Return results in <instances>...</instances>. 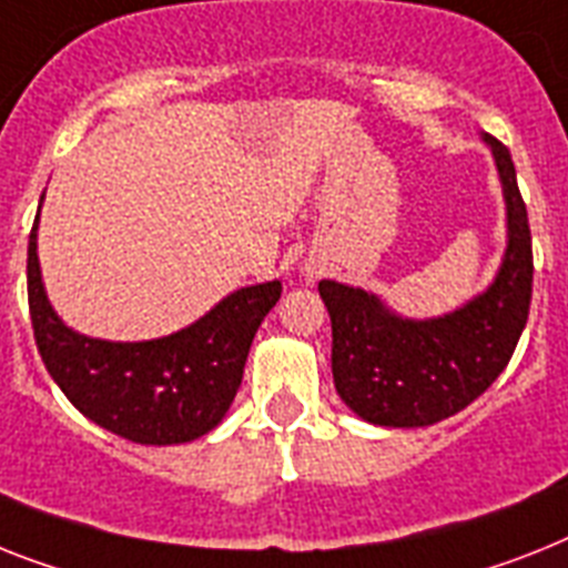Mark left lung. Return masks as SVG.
<instances>
[{
    "instance_id": "1",
    "label": "left lung",
    "mask_w": 568,
    "mask_h": 568,
    "mask_svg": "<svg viewBox=\"0 0 568 568\" xmlns=\"http://www.w3.org/2000/svg\"><path fill=\"white\" fill-rule=\"evenodd\" d=\"M503 180L508 250L494 284L438 318H403L374 293L318 281L331 313L334 386L345 406L377 426H429L470 406L505 372L531 307V229L514 159L485 135Z\"/></svg>"
}]
</instances>
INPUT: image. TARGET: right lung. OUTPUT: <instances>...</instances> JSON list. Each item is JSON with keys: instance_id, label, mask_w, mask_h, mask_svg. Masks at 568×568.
<instances>
[{"instance_id": "1", "label": "right lung", "mask_w": 568, "mask_h": 568, "mask_svg": "<svg viewBox=\"0 0 568 568\" xmlns=\"http://www.w3.org/2000/svg\"><path fill=\"white\" fill-rule=\"evenodd\" d=\"M37 220L28 237V311L42 363L74 409L135 444L165 447L211 433L241 388L252 339L281 298V281L237 290L162 339H92L51 311L37 257Z\"/></svg>"}]
</instances>
